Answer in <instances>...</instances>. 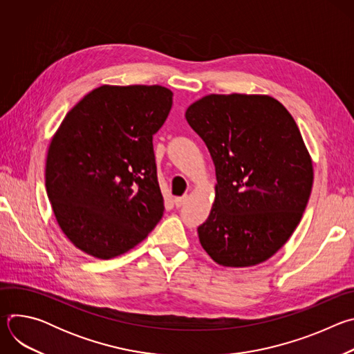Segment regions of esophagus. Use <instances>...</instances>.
I'll use <instances>...</instances> for the list:
<instances>
[{
    "label": "esophagus",
    "instance_id": "obj_1",
    "mask_svg": "<svg viewBox=\"0 0 354 354\" xmlns=\"http://www.w3.org/2000/svg\"><path fill=\"white\" fill-rule=\"evenodd\" d=\"M175 206L176 207H182L186 201H187V194H185V196H182V197H175Z\"/></svg>",
    "mask_w": 354,
    "mask_h": 354
}]
</instances>
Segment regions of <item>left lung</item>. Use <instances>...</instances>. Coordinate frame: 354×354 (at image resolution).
Masks as SVG:
<instances>
[{
    "label": "left lung",
    "mask_w": 354,
    "mask_h": 354,
    "mask_svg": "<svg viewBox=\"0 0 354 354\" xmlns=\"http://www.w3.org/2000/svg\"><path fill=\"white\" fill-rule=\"evenodd\" d=\"M185 118L210 151L216 198L197 228L221 266L259 265L288 241L314 182L313 160L288 111L269 95H206Z\"/></svg>",
    "instance_id": "8db88e82"
}]
</instances>
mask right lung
Segmentation results:
<instances>
[{"label": "right lung", "instance_id": "1", "mask_svg": "<svg viewBox=\"0 0 354 354\" xmlns=\"http://www.w3.org/2000/svg\"><path fill=\"white\" fill-rule=\"evenodd\" d=\"M161 85H102L50 141L46 192L74 246L97 259L126 254L164 214L153 136L172 108Z\"/></svg>", "mask_w": 354, "mask_h": 354}]
</instances>
